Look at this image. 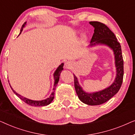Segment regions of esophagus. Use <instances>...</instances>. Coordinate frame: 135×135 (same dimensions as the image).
<instances>
[{
  "mask_svg": "<svg viewBox=\"0 0 135 135\" xmlns=\"http://www.w3.org/2000/svg\"><path fill=\"white\" fill-rule=\"evenodd\" d=\"M65 67L67 69H70L73 67V62L71 61H68L65 63Z\"/></svg>",
  "mask_w": 135,
  "mask_h": 135,
  "instance_id": "obj_1",
  "label": "esophagus"
}]
</instances>
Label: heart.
Returning <instances> with one entry per match:
<instances>
[{
    "label": "heart",
    "instance_id": "1",
    "mask_svg": "<svg viewBox=\"0 0 135 135\" xmlns=\"http://www.w3.org/2000/svg\"><path fill=\"white\" fill-rule=\"evenodd\" d=\"M82 39H84V40H86V35H83V36H82Z\"/></svg>",
    "mask_w": 135,
    "mask_h": 135
}]
</instances>
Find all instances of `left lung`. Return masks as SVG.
Segmentation results:
<instances>
[{
    "label": "left lung",
    "instance_id": "obj_1",
    "mask_svg": "<svg viewBox=\"0 0 135 135\" xmlns=\"http://www.w3.org/2000/svg\"><path fill=\"white\" fill-rule=\"evenodd\" d=\"M90 24L95 27L90 46L103 44L110 47L114 51L117 74L114 82L106 89L95 93H88L83 90L79 84L77 78L74 77V86L80 100L85 104L91 106L99 105L106 103L119 91L123 82V60L121 46L113 32L106 25L98 21H90Z\"/></svg>",
    "mask_w": 135,
    "mask_h": 135
}]
</instances>
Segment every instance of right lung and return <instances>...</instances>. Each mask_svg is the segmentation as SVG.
Here are the masks:
<instances>
[{
	"label": "right lung",
	"instance_id": "add662e5",
	"mask_svg": "<svg viewBox=\"0 0 135 135\" xmlns=\"http://www.w3.org/2000/svg\"><path fill=\"white\" fill-rule=\"evenodd\" d=\"M26 25V22H25V23L23 25V26H22L21 29V31H20V34L21 33L22 31H23V27H25ZM63 66H64V64L62 63L61 64V65L59 66V67L57 68L56 71H55L54 74H53V75H54L55 83H54V87H53V91L51 94L50 97L49 98H47V99H44V100L34 101V100H31V99H27V98H26L22 97V96H21L20 95H19L18 93H16V92L13 89L11 86H10V87H11V88H12V90H13V91L14 92V93L15 94V95L17 96V97H19L22 101H23L24 102L26 103V104H29V105H31V106H47V105L50 104V103H51V101L53 100V99H54L55 90V88H56V86L57 85V84H58V83L61 72L62 71V70H63Z\"/></svg>",
	"mask_w": 135,
	"mask_h": 135
}]
</instances>
